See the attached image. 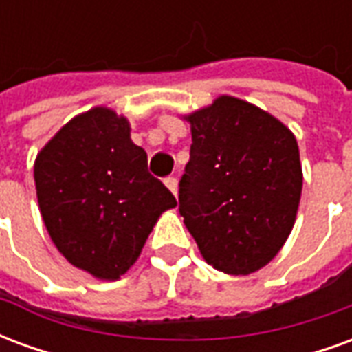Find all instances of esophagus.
Instances as JSON below:
<instances>
[{
    "instance_id": "esophagus-1",
    "label": "esophagus",
    "mask_w": 352,
    "mask_h": 352,
    "mask_svg": "<svg viewBox=\"0 0 352 352\" xmlns=\"http://www.w3.org/2000/svg\"><path fill=\"white\" fill-rule=\"evenodd\" d=\"M164 183H166V186H168L169 190L173 192V194L177 196V179L175 177H166V179H164Z\"/></svg>"
}]
</instances>
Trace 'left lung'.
<instances>
[{"instance_id":"1","label":"left lung","mask_w":352,"mask_h":352,"mask_svg":"<svg viewBox=\"0 0 352 352\" xmlns=\"http://www.w3.org/2000/svg\"><path fill=\"white\" fill-rule=\"evenodd\" d=\"M188 122L179 213L214 270L249 275L273 260L294 226L302 196L296 138L262 109L230 96Z\"/></svg>"}]
</instances>
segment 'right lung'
<instances>
[{"label":"right lung","instance_id":"obj_1","mask_svg":"<svg viewBox=\"0 0 352 352\" xmlns=\"http://www.w3.org/2000/svg\"><path fill=\"white\" fill-rule=\"evenodd\" d=\"M35 188L50 239L67 262L100 279H118L138 260L175 196L148 173L130 124L96 107L75 116L43 148Z\"/></svg>","mask_w":352,"mask_h":352}]
</instances>
